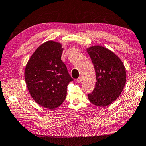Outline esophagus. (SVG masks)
<instances>
[{
	"instance_id": "esophagus-1",
	"label": "esophagus",
	"mask_w": 146,
	"mask_h": 146,
	"mask_svg": "<svg viewBox=\"0 0 146 146\" xmlns=\"http://www.w3.org/2000/svg\"><path fill=\"white\" fill-rule=\"evenodd\" d=\"M76 81H77V82L78 83H80V82H82V78L81 76H80L78 78H77L76 79Z\"/></svg>"
}]
</instances>
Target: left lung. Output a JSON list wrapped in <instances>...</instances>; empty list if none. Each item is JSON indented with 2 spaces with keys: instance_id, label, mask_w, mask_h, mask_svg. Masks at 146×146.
Instances as JSON below:
<instances>
[{
  "instance_id": "obj_1",
  "label": "left lung",
  "mask_w": 146,
  "mask_h": 146,
  "mask_svg": "<svg viewBox=\"0 0 146 146\" xmlns=\"http://www.w3.org/2000/svg\"><path fill=\"white\" fill-rule=\"evenodd\" d=\"M87 52L95 68L96 87L88 98L92 104L106 106L120 95L126 82V71L118 56L101 46L88 48Z\"/></svg>"
}]
</instances>
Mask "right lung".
<instances>
[{
    "instance_id": "1",
    "label": "right lung",
    "mask_w": 146,
    "mask_h": 146,
    "mask_svg": "<svg viewBox=\"0 0 146 146\" xmlns=\"http://www.w3.org/2000/svg\"><path fill=\"white\" fill-rule=\"evenodd\" d=\"M62 50L58 42H45L32 54L25 68V82L31 96L50 110L64 102L67 85L73 80L61 59Z\"/></svg>"
}]
</instances>
